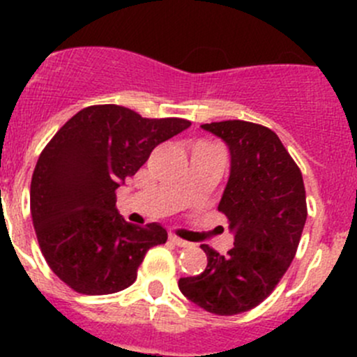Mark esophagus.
<instances>
[{"label": "esophagus", "mask_w": 357, "mask_h": 357, "mask_svg": "<svg viewBox=\"0 0 357 357\" xmlns=\"http://www.w3.org/2000/svg\"><path fill=\"white\" fill-rule=\"evenodd\" d=\"M169 240H171V242L178 247H190V242H186V240L179 238V236H176V235L169 236Z\"/></svg>", "instance_id": "34e87169"}]
</instances>
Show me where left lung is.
Returning <instances> with one entry per match:
<instances>
[{
    "label": "left lung",
    "mask_w": 357,
    "mask_h": 357,
    "mask_svg": "<svg viewBox=\"0 0 357 357\" xmlns=\"http://www.w3.org/2000/svg\"><path fill=\"white\" fill-rule=\"evenodd\" d=\"M225 139L231 172L218 211L235 231V245L207 255L202 275L179 278V290L207 312L240 314L271 295L287 273L307 218L302 172L275 131L247 121L202 124Z\"/></svg>",
    "instance_id": "1"
}]
</instances>
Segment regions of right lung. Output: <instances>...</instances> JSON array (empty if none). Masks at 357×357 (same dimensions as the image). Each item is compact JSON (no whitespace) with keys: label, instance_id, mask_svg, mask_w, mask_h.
<instances>
[{"label":"right lung","instance_id":"obj_1","mask_svg":"<svg viewBox=\"0 0 357 357\" xmlns=\"http://www.w3.org/2000/svg\"><path fill=\"white\" fill-rule=\"evenodd\" d=\"M186 119H146L121 105H91L50 139L31 181V215L52 271L77 294L132 285L149 248L167 242L160 225L135 226L115 208V190Z\"/></svg>","mask_w":357,"mask_h":357}]
</instances>
